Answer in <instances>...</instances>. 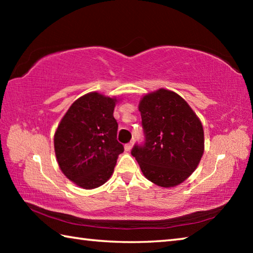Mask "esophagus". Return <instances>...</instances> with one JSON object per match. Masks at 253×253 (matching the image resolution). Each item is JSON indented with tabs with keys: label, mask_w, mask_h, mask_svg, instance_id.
<instances>
[{
	"label": "esophagus",
	"mask_w": 253,
	"mask_h": 253,
	"mask_svg": "<svg viewBox=\"0 0 253 253\" xmlns=\"http://www.w3.org/2000/svg\"><path fill=\"white\" fill-rule=\"evenodd\" d=\"M132 145H134V144H132V142H130V143H128V144H126V145H125V151H127V152H129V151H130V149L132 148Z\"/></svg>",
	"instance_id": "esophagus-1"
}]
</instances>
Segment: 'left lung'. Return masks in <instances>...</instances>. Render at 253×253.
I'll return each instance as SVG.
<instances>
[{
    "label": "left lung",
    "instance_id": "obj_1",
    "mask_svg": "<svg viewBox=\"0 0 253 253\" xmlns=\"http://www.w3.org/2000/svg\"><path fill=\"white\" fill-rule=\"evenodd\" d=\"M138 108L145 142L136 144L131 155L154 184L178 185L194 172L203 155L202 123L181 96L168 89L145 95Z\"/></svg>",
    "mask_w": 253,
    "mask_h": 253
}]
</instances>
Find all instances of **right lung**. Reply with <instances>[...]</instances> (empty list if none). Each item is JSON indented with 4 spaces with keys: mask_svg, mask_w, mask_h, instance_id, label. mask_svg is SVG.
Segmentation results:
<instances>
[{
    "mask_svg": "<svg viewBox=\"0 0 253 253\" xmlns=\"http://www.w3.org/2000/svg\"><path fill=\"white\" fill-rule=\"evenodd\" d=\"M116 102V98L89 92L70 106L55 130L54 152L60 169L85 190L108 181L124 152L114 118Z\"/></svg>",
    "mask_w": 253,
    "mask_h": 253,
    "instance_id": "right-lung-1",
    "label": "right lung"
}]
</instances>
